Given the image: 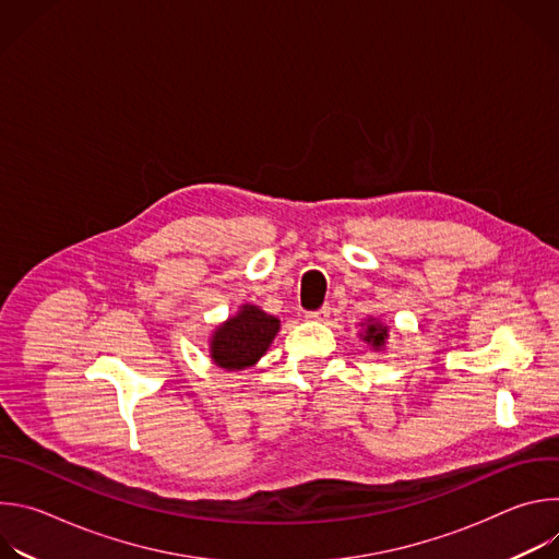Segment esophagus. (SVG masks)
<instances>
[{
    "label": "esophagus",
    "mask_w": 559,
    "mask_h": 559,
    "mask_svg": "<svg viewBox=\"0 0 559 559\" xmlns=\"http://www.w3.org/2000/svg\"><path fill=\"white\" fill-rule=\"evenodd\" d=\"M328 316H330V307H321V309H316V311H307L309 321H325Z\"/></svg>",
    "instance_id": "esophagus-1"
}]
</instances>
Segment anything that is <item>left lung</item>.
I'll use <instances>...</instances> for the list:
<instances>
[{"label":"left lung","instance_id":"left-lung-1","mask_svg":"<svg viewBox=\"0 0 559 559\" xmlns=\"http://www.w3.org/2000/svg\"><path fill=\"white\" fill-rule=\"evenodd\" d=\"M384 338H386V328L378 325V323H367V332H365V338L367 343H371L373 347H382L384 345Z\"/></svg>","mask_w":559,"mask_h":559}]
</instances>
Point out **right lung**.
<instances>
[{
    "mask_svg": "<svg viewBox=\"0 0 559 559\" xmlns=\"http://www.w3.org/2000/svg\"><path fill=\"white\" fill-rule=\"evenodd\" d=\"M278 318L261 311L254 305H243L241 311L231 316L212 336V360L227 369L252 367L270 347L278 332Z\"/></svg>",
    "mask_w": 559,
    "mask_h": 559,
    "instance_id": "1",
    "label": "right lung"
}]
</instances>
